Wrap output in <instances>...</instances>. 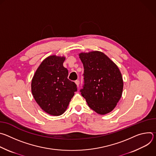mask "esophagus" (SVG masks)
I'll return each mask as SVG.
<instances>
[{
    "label": "esophagus",
    "mask_w": 156,
    "mask_h": 156,
    "mask_svg": "<svg viewBox=\"0 0 156 156\" xmlns=\"http://www.w3.org/2000/svg\"><path fill=\"white\" fill-rule=\"evenodd\" d=\"M75 83H76V84L77 85L78 87H79V85H80V81H79V80H76V81H75Z\"/></svg>",
    "instance_id": "34e87169"
}]
</instances>
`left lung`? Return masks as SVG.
Listing matches in <instances>:
<instances>
[{
	"instance_id": "1",
	"label": "left lung",
	"mask_w": 156,
	"mask_h": 156,
	"mask_svg": "<svg viewBox=\"0 0 156 156\" xmlns=\"http://www.w3.org/2000/svg\"><path fill=\"white\" fill-rule=\"evenodd\" d=\"M84 84L80 91L91 109L105 115L114 109L123 88L122 73L117 65L100 51L81 52Z\"/></svg>"
}]
</instances>
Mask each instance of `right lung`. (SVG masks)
<instances>
[{
  "label": "right lung",
  "mask_w": 156,
  "mask_h": 156,
  "mask_svg": "<svg viewBox=\"0 0 156 156\" xmlns=\"http://www.w3.org/2000/svg\"><path fill=\"white\" fill-rule=\"evenodd\" d=\"M64 56L52 55L44 59L31 81V92L39 107L47 114H63L77 91L76 84L68 79L69 71L63 63Z\"/></svg>",
  "instance_id": "add662e5"
}]
</instances>
